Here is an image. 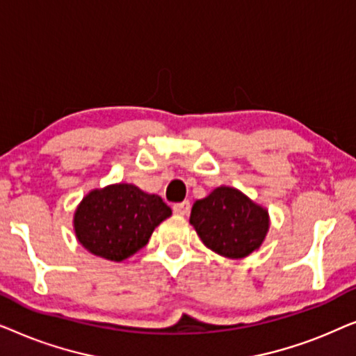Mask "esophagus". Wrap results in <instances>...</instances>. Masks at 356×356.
<instances>
[{
	"label": "esophagus",
	"mask_w": 356,
	"mask_h": 356,
	"mask_svg": "<svg viewBox=\"0 0 356 356\" xmlns=\"http://www.w3.org/2000/svg\"><path fill=\"white\" fill-rule=\"evenodd\" d=\"M189 211H191V202L189 201L178 202L173 206V212L177 213V216H188Z\"/></svg>",
	"instance_id": "esophagus-1"
}]
</instances>
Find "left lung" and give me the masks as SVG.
I'll return each mask as SVG.
<instances>
[{
    "label": "left lung",
    "instance_id": "left-lung-1",
    "mask_svg": "<svg viewBox=\"0 0 356 356\" xmlns=\"http://www.w3.org/2000/svg\"><path fill=\"white\" fill-rule=\"evenodd\" d=\"M189 223L209 250L230 259L259 250L270 225L264 207L230 186H218L194 202Z\"/></svg>",
    "mask_w": 356,
    "mask_h": 356
}]
</instances>
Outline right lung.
Here are the masks:
<instances>
[{
  "label": "right lung",
  "instance_id": "1",
  "mask_svg": "<svg viewBox=\"0 0 356 356\" xmlns=\"http://www.w3.org/2000/svg\"><path fill=\"white\" fill-rule=\"evenodd\" d=\"M172 209L157 194L118 183L92 189L74 212L77 241L92 254L124 261L149 243Z\"/></svg>",
  "mask_w": 356,
  "mask_h": 356
}]
</instances>
